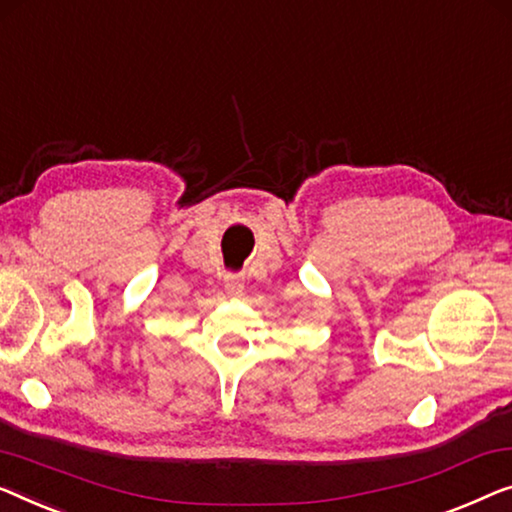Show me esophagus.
<instances>
[{
  "instance_id": "1",
  "label": "esophagus",
  "mask_w": 512,
  "mask_h": 512,
  "mask_svg": "<svg viewBox=\"0 0 512 512\" xmlns=\"http://www.w3.org/2000/svg\"><path fill=\"white\" fill-rule=\"evenodd\" d=\"M224 288H226L228 295H233V298H238V295H242L244 281H242V277H238V274H226Z\"/></svg>"
}]
</instances>
